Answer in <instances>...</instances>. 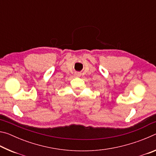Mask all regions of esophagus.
I'll use <instances>...</instances> for the list:
<instances>
[{
  "instance_id": "esophagus-1",
  "label": "esophagus",
  "mask_w": 156,
  "mask_h": 156,
  "mask_svg": "<svg viewBox=\"0 0 156 156\" xmlns=\"http://www.w3.org/2000/svg\"><path fill=\"white\" fill-rule=\"evenodd\" d=\"M80 75H81V73H79V72H76V73H75V76H76V77H80Z\"/></svg>"
}]
</instances>
